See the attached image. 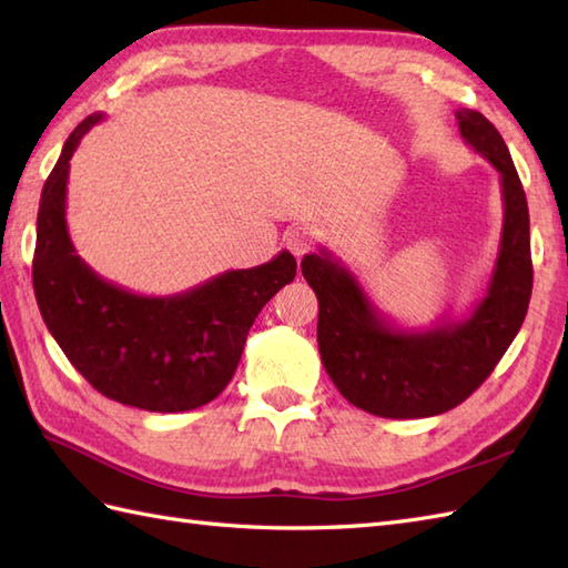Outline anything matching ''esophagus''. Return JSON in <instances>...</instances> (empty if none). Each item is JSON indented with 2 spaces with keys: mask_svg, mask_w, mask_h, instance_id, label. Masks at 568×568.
<instances>
[{
  "mask_svg": "<svg viewBox=\"0 0 568 568\" xmlns=\"http://www.w3.org/2000/svg\"><path fill=\"white\" fill-rule=\"evenodd\" d=\"M285 244L291 248L295 256H305V253L315 246V229L307 226V224H297L293 229H287L285 234Z\"/></svg>",
  "mask_w": 568,
  "mask_h": 568,
  "instance_id": "esophagus-1",
  "label": "esophagus"
}]
</instances>
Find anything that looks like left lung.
Masks as SVG:
<instances>
[{
	"instance_id": "8db88e82",
	"label": "left lung",
	"mask_w": 568,
	"mask_h": 568,
	"mask_svg": "<svg viewBox=\"0 0 568 568\" xmlns=\"http://www.w3.org/2000/svg\"><path fill=\"white\" fill-rule=\"evenodd\" d=\"M458 131L500 173L503 232L484 297L462 320L397 327L332 251L300 263L320 300L317 344L348 403L371 415L413 419L462 405L484 383L520 332L532 295L529 212L520 178L498 129L474 110L456 112Z\"/></svg>"
}]
</instances>
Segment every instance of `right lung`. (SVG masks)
I'll return each mask as SVG.
<instances>
[{
  "mask_svg": "<svg viewBox=\"0 0 568 568\" xmlns=\"http://www.w3.org/2000/svg\"><path fill=\"white\" fill-rule=\"evenodd\" d=\"M102 119L92 114L75 126L43 185L33 251L36 303L48 332L94 390L149 413H185L226 388L253 320L293 283L297 263L291 251H281L256 268L226 271L165 297L104 281L78 256L65 224L70 159Z\"/></svg>",
  "mask_w": 568,
  "mask_h": 568,
  "instance_id": "1",
  "label": "right lung"
}]
</instances>
